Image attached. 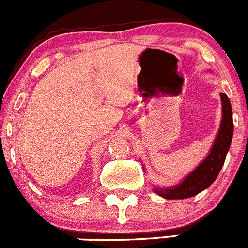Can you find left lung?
I'll use <instances>...</instances> for the list:
<instances>
[{"label": "left lung", "instance_id": "left-lung-1", "mask_svg": "<svg viewBox=\"0 0 248 248\" xmlns=\"http://www.w3.org/2000/svg\"><path fill=\"white\" fill-rule=\"evenodd\" d=\"M220 99L221 108H223L220 127L208 155L197 168L192 170L187 176L181 180V182L175 186L166 187V188L153 186L154 187L153 191L160 197L165 200H185V198L193 197L208 188L218 177L233 135L232 108H231L230 100L224 93H220Z\"/></svg>", "mask_w": 248, "mask_h": 248}]
</instances>
